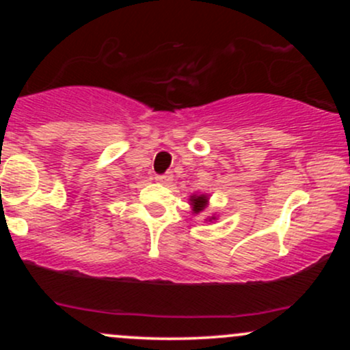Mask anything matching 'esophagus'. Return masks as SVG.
<instances>
[{
	"mask_svg": "<svg viewBox=\"0 0 350 350\" xmlns=\"http://www.w3.org/2000/svg\"><path fill=\"white\" fill-rule=\"evenodd\" d=\"M156 180H158L159 184H164V186H167V184L172 183V172H164V174H158V176H156Z\"/></svg>",
	"mask_w": 350,
	"mask_h": 350,
	"instance_id": "obj_1",
	"label": "esophagus"
}]
</instances>
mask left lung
Instances as JSON below:
<instances>
[{
    "instance_id": "left-lung-1",
    "label": "left lung",
    "mask_w": 350,
    "mask_h": 350,
    "mask_svg": "<svg viewBox=\"0 0 350 350\" xmlns=\"http://www.w3.org/2000/svg\"><path fill=\"white\" fill-rule=\"evenodd\" d=\"M207 202H208V198L206 194H194V196H191V206H192V212H194V214H199V212H202L204 208L207 207ZM211 220H215V217H211V219H208V222H211Z\"/></svg>"
}]
</instances>
